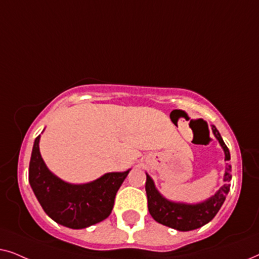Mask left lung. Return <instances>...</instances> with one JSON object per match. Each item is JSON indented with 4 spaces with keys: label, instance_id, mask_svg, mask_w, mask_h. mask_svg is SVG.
<instances>
[{
    "label": "left lung",
    "instance_id": "left-lung-1",
    "mask_svg": "<svg viewBox=\"0 0 259 259\" xmlns=\"http://www.w3.org/2000/svg\"><path fill=\"white\" fill-rule=\"evenodd\" d=\"M212 131H213V134L225 152V160L229 161L230 152L228 146L223 141L221 134H219L218 130L214 126H212ZM230 172H231V166L228 165L224 176V186L221 187L218 192L213 197H211L210 199L196 205L172 203V201L165 199L155 190L153 180L147 175L145 189H146L147 193L148 211H150L151 215L155 222L168 226V228L179 230V231H190V230L200 228V226L207 224L208 222L214 218V215L217 214L219 208L224 203L226 194L230 191L229 182L232 178Z\"/></svg>",
    "mask_w": 259,
    "mask_h": 259
}]
</instances>
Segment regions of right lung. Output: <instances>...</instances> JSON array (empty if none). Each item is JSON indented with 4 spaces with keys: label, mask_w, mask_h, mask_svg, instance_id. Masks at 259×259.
Instances as JSON below:
<instances>
[{
    "label": "right lung",
    "mask_w": 259,
    "mask_h": 259,
    "mask_svg": "<svg viewBox=\"0 0 259 259\" xmlns=\"http://www.w3.org/2000/svg\"><path fill=\"white\" fill-rule=\"evenodd\" d=\"M35 139L29 162V183L46 213L59 224L83 229L100 223L111 214L115 194L130 169L107 173L94 182L72 185L62 182L47 168Z\"/></svg>",
    "instance_id": "right-lung-1"
}]
</instances>
